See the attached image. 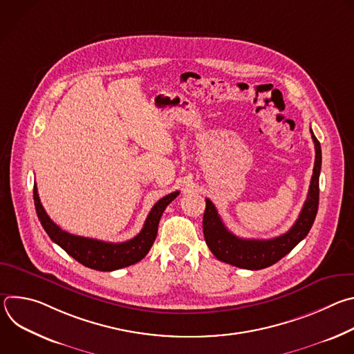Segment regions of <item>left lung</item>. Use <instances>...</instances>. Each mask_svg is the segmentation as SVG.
I'll return each instance as SVG.
<instances>
[{
    "label": "left lung",
    "instance_id": "8db88e82",
    "mask_svg": "<svg viewBox=\"0 0 354 354\" xmlns=\"http://www.w3.org/2000/svg\"><path fill=\"white\" fill-rule=\"evenodd\" d=\"M315 144V164L311 178L308 196L294 225L283 235L272 239H243L227 230L212 200L206 198V210L203 216V234L213 255L232 266L259 270L279 262L283 257L310 232L318 212L319 203V174L322 164L321 144L311 130Z\"/></svg>",
    "mask_w": 354,
    "mask_h": 354
}]
</instances>
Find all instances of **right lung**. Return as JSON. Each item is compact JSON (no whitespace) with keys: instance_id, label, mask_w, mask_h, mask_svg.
Segmentation results:
<instances>
[{"instance_id":"1","label":"right lung","mask_w":354,"mask_h":354,"mask_svg":"<svg viewBox=\"0 0 354 354\" xmlns=\"http://www.w3.org/2000/svg\"><path fill=\"white\" fill-rule=\"evenodd\" d=\"M178 194L179 192H172L157 201L147 216V220L140 234L126 242L113 243L73 235L62 230L57 224L50 220V217L44 212L37 194L36 183L33 186L36 213L41 227L44 228L50 239L56 242L60 248H63L70 257H73L81 265L99 272H112L140 262L148 254V250L153 246L157 238L158 224L164 210Z\"/></svg>"}]
</instances>
